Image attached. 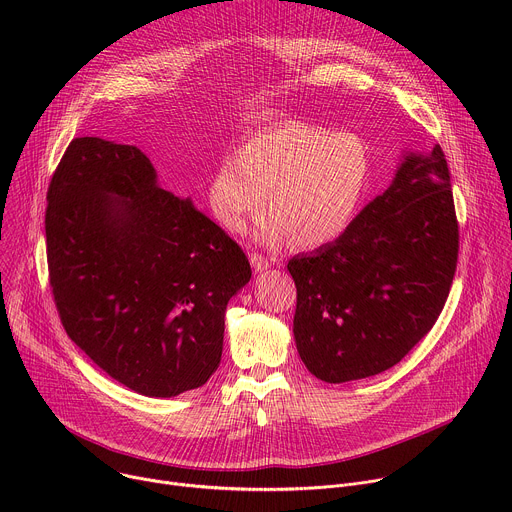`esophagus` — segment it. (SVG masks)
<instances>
[{
    "label": "esophagus",
    "mask_w": 512,
    "mask_h": 512,
    "mask_svg": "<svg viewBox=\"0 0 512 512\" xmlns=\"http://www.w3.org/2000/svg\"><path fill=\"white\" fill-rule=\"evenodd\" d=\"M249 259H251V265L255 267V271H263V269L271 267V259H267V257L261 255V253H251Z\"/></svg>",
    "instance_id": "esophagus-1"
}]
</instances>
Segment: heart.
I'll list each match as a JSON object with an SVG mask.
<instances>
[{
  "label": "heart",
  "mask_w": 512,
  "mask_h": 512,
  "mask_svg": "<svg viewBox=\"0 0 512 512\" xmlns=\"http://www.w3.org/2000/svg\"><path fill=\"white\" fill-rule=\"evenodd\" d=\"M371 178L367 145L352 133L285 121L251 135L239 156L227 154L208 182L212 216L241 233L267 204L259 227L267 243L285 237L318 247L338 237L356 214Z\"/></svg>",
  "instance_id": "obj_1"
}]
</instances>
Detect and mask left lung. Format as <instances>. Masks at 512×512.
<instances>
[{"instance_id": "8db88e82", "label": "left lung", "mask_w": 512, "mask_h": 512, "mask_svg": "<svg viewBox=\"0 0 512 512\" xmlns=\"http://www.w3.org/2000/svg\"><path fill=\"white\" fill-rule=\"evenodd\" d=\"M458 243L444 150L407 156L393 184L334 243L287 263L298 289L294 336L308 371L346 383L395 367L440 318Z\"/></svg>"}]
</instances>
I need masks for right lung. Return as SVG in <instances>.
Masks as SVG:
<instances>
[{
    "label": "right lung",
    "mask_w": 512,
    "mask_h": 512,
    "mask_svg": "<svg viewBox=\"0 0 512 512\" xmlns=\"http://www.w3.org/2000/svg\"><path fill=\"white\" fill-rule=\"evenodd\" d=\"M48 281L60 322L131 391L176 397L221 364L225 310L251 279L237 241L156 184L135 145L75 137L46 194Z\"/></svg>",
    "instance_id": "add662e5"
}]
</instances>
